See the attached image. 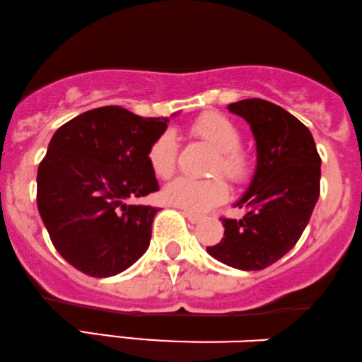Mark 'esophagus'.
Instances as JSON below:
<instances>
[{
  "label": "esophagus",
  "instance_id": "1",
  "mask_svg": "<svg viewBox=\"0 0 362 362\" xmlns=\"http://www.w3.org/2000/svg\"><path fill=\"white\" fill-rule=\"evenodd\" d=\"M182 215H185V216H186V218H188L191 223H198V222H202V216H199V215H197V214H193V211H188V210H182Z\"/></svg>",
  "mask_w": 362,
  "mask_h": 362
}]
</instances>
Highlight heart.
<instances>
[{
	"label": "heart",
	"mask_w": 362,
	"mask_h": 362,
	"mask_svg": "<svg viewBox=\"0 0 362 362\" xmlns=\"http://www.w3.org/2000/svg\"><path fill=\"white\" fill-rule=\"evenodd\" d=\"M189 132L215 151L210 174L220 173L233 185H244L252 177L256 157L250 148L240 146V130L230 118L222 113L206 112L191 123ZM147 160L157 177L168 180L171 176L176 164V140L171 132H163L152 140L147 151ZM227 193V185L220 177H177L165 186L163 197L169 205L199 214L222 203Z\"/></svg>",
	"instance_id": "b5f03b06"
}]
</instances>
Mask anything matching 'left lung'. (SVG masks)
<instances>
[{
	"mask_svg": "<svg viewBox=\"0 0 362 362\" xmlns=\"http://www.w3.org/2000/svg\"><path fill=\"white\" fill-rule=\"evenodd\" d=\"M250 125L257 165L249 189L235 206L240 220L222 218L223 239L206 247L223 264L261 271L295 244L310 222L320 194V156L307 127L281 106L250 98L227 106Z\"/></svg>",
	"mask_w": 362,
	"mask_h": 362,
	"instance_id": "8db88e82",
	"label": "left lung"
}]
</instances>
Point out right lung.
<instances>
[{"label": "right lung", "instance_id": "right-lung-1", "mask_svg": "<svg viewBox=\"0 0 362 362\" xmlns=\"http://www.w3.org/2000/svg\"><path fill=\"white\" fill-rule=\"evenodd\" d=\"M168 122L101 106L50 139L37 173L38 214L54 247L81 273L115 276L147 250L159 210L129 199L159 189L147 151Z\"/></svg>", "mask_w": 362, "mask_h": 362}]
</instances>
